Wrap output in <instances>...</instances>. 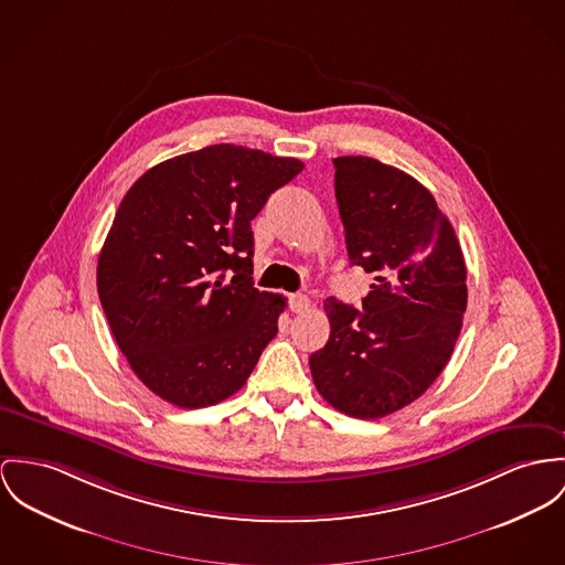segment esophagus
<instances>
[{"instance_id": "obj_1", "label": "esophagus", "mask_w": 565, "mask_h": 565, "mask_svg": "<svg viewBox=\"0 0 565 565\" xmlns=\"http://www.w3.org/2000/svg\"><path fill=\"white\" fill-rule=\"evenodd\" d=\"M288 303H290V309H292L295 313H303L305 309L309 307V299H307L305 295H290Z\"/></svg>"}]
</instances>
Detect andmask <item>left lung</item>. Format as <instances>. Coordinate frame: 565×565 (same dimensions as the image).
Returning a JSON list of instances; mask_svg holds the SVG:
<instances>
[{
  "label": "left lung",
  "mask_w": 565,
  "mask_h": 565,
  "mask_svg": "<svg viewBox=\"0 0 565 565\" xmlns=\"http://www.w3.org/2000/svg\"><path fill=\"white\" fill-rule=\"evenodd\" d=\"M333 166L350 264L374 281L363 311L324 301L331 335L309 367L333 408L379 419L424 395L447 365L467 309V266L422 182L370 157Z\"/></svg>",
  "instance_id": "obj_1"
}]
</instances>
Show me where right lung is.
Wrapping results in <instances>:
<instances>
[{
  "instance_id": "add662e5",
  "label": "right lung",
  "mask_w": 565,
  "mask_h": 565,
  "mask_svg": "<svg viewBox=\"0 0 565 565\" xmlns=\"http://www.w3.org/2000/svg\"><path fill=\"white\" fill-rule=\"evenodd\" d=\"M301 170L215 143L150 168L120 202L96 288L130 370L166 402L204 408L234 395L277 335L286 299L254 286L252 218Z\"/></svg>"
}]
</instances>
